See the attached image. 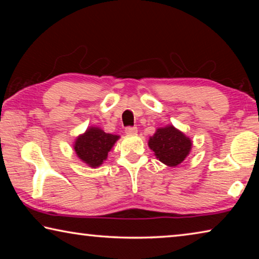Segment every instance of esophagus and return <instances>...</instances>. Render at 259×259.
Returning a JSON list of instances; mask_svg holds the SVG:
<instances>
[{
  "instance_id": "1",
  "label": "esophagus",
  "mask_w": 259,
  "mask_h": 259,
  "mask_svg": "<svg viewBox=\"0 0 259 259\" xmlns=\"http://www.w3.org/2000/svg\"><path fill=\"white\" fill-rule=\"evenodd\" d=\"M137 126H126L125 134L126 135H136L137 134Z\"/></svg>"
}]
</instances>
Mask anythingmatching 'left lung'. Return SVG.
I'll return each instance as SVG.
<instances>
[{
  "instance_id": "1",
  "label": "left lung",
  "mask_w": 259,
  "mask_h": 259,
  "mask_svg": "<svg viewBox=\"0 0 259 259\" xmlns=\"http://www.w3.org/2000/svg\"><path fill=\"white\" fill-rule=\"evenodd\" d=\"M148 146L162 163L176 166L190 154L192 140L174 125H166L156 129L148 140Z\"/></svg>"
}]
</instances>
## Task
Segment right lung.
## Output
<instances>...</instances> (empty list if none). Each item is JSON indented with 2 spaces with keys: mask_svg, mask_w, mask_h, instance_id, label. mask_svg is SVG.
Segmentation results:
<instances>
[{
  "mask_svg": "<svg viewBox=\"0 0 259 259\" xmlns=\"http://www.w3.org/2000/svg\"><path fill=\"white\" fill-rule=\"evenodd\" d=\"M119 138L120 136L106 134L97 126H91L76 138L74 151L82 162L91 168H97L107 159L108 152Z\"/></svg>",
  "mask_w": 259,
  "mask_h": 259,
  "instance_id": "right-lung-1",
  "label": "right lung"
}]
</instances>
